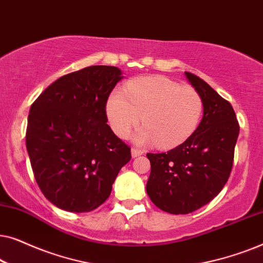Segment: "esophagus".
Here are the masks:
<instances>
[{
	"instance_id": "obj_1",
	"label": "esophagus",
	"mask_w": 263,
	"mask_h": 263,
	"mask_svg": "<svg viewBox=\"0 0 263 263\" xmlns=\"http://www.w3.org/2000/svg\"><path fill=\"white\" fill-rule=\"evenodd\" d=\"M143 154V152L141 149H139V148H132V157L133 158H136V157H140V156H142Z\"/></svg>"
}]
</instances>
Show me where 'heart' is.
I'll return each mask as SVG.
<instances>
[{"mask_svg":"<svg viewBox=\"0 0 263 263\" xmlns=\"http://www.w3.org/2000/svg\"><path fill=\"white\" fill-rule=\"evenodd\" d=\"M145 127L135 141L171 148L189 138L202 115V100L195 89L171 79L153 75L128 82L111 93L106 116L115 134L125 139L141 121Z\"/></svg>","mask_w":263,"mask_h":263,"instance_id":"b5f03b06","label":"heart"}]
</instances>
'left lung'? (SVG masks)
Listing matches in <instances>:
<instances>
[{
  "mask_svg": "<svg viewBox=\"0 0 263 263\" xmlns=\"http://www.w3.org/2000/svg\"><path fill=\"white\" fill-rule=\"evenodd\" d=\"M184 75L202 100V120L176 148L147 153V194L158 208L171 214L192 213L221 192L231 174L239 134L231 104L202 79L188 71Z\"/></svg>",
  "mask_w": 263,
  "mask_h": 263,
  "instance_id": "1",
  "label": "left lung"
}]
</instances>
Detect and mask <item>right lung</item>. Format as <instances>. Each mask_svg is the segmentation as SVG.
I'll return each instance as SVG.
<instances>
[{
  "instance_id": "right-lung-1",
  "label": "right lung",
  "mask_w": 263,
  "mask_h": 263,
  "mask_svg": "<svg viewBox=\"0 0 263 263\" xmlns=\"http://www.w3.org/2000/svg\"><path fill=\"white\" fill-rule=\"evenodd\" d=\"M123 78L117 67L84 68L52 82L32 104L31 166L42 193L61 210H96L130 160V148L106 124L107 98Z\"/></svg>"
}]
</instances>
